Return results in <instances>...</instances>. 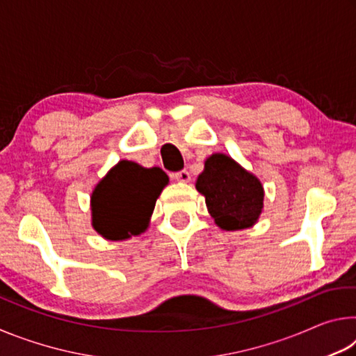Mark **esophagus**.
<instances>
[{
	"instance_id": "34e87169",
	"label": "esophagus",
	"mask_w": 356,
	"mask_h": 356,
	"mask_svg": "<svg viewBox=\"0 0 356 356\" xmlns=\"http://www.w3.org/2000/svg\"><path fill=\"white\" fill-rule=\"evenodd\" d=\"M172 179H174V180H177V182L186 184V182H190L191 176H190V172H188V171H186V170H182V171H179V172H174V174H172Z\"/></svg>"
}]
</instances>
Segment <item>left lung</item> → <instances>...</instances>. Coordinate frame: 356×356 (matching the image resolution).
<instances>
[{
    "instance_id": "1",
    "label": "left lung",
    "mask_w": 356,
    "mask_h": 356,
    "mask_svg": "<svg viewBox=\"0 0 356 356\" xmlns=\"http://www.w3.org/2000/svg\"><path fill=\"white\" fill-rule=\"evenodd\" d=\"M196 190L206 197L209 213L222 231L252 227L262 213V182L226 154L209 156Z\"/></svg>"
}]
</instances>
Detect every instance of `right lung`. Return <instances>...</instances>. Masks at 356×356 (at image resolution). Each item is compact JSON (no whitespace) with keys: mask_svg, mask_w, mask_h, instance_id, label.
Returning a JSON list of instances; mask_svg holds the SVG:
<instances>
[{"mask_svg":"<svg viewBox=\"0 0 356 356\" xmlns=\"http://www.w3.org/2000/svg\"><path fill=\"white\" fill-rule=\"evenodd\" d=\"M170 182L160 168L120 160L91 195L94 231L106 240H129L149 227L156 197Z\"/></svg>","mask_w":356,"mask_h":356,"instance_id":"right-lung-1","label":"right lung"}]
</instances>
